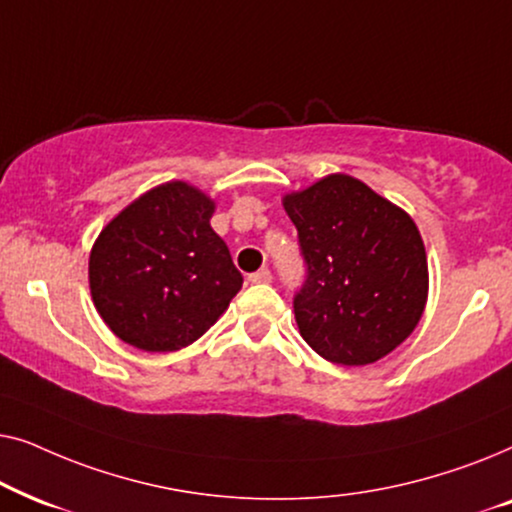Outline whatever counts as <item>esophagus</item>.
<instances>
[{
  "label": "esophagus",
  "mask_w": 512,
  "mask_h": 512,
  "mask_svg": "<svg viewBox=\"0 0 512 512\" xmlns=\"http://www.w3.org/2000/svg\"><path fill=\"white\" fill-rule=\"evenodd\" d=\"M249 282L251 284H270L272 282V272L268 268H261L258 272H251Z\"/></svg>",
  "instance_id": "esophagus-1"
}]
</instances>
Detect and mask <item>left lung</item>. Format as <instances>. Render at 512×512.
I'll return each instance as SVG.
<instances>
[{
	"label": "left lung",
	"mask_w": 512,
	"mask_h": 512,
	"mask_svg": "<svg viewBox=\"0 0 512 512\" xmlns=\"http://www.w3.org/2000/svg\"><path fill=\"white\" fill-rule=\"evenodd\" d=\"M284 209L305 261L293 312L307 345L340 366L394 352L415 331L429 293L415 221L347 174L286 195Z\"/></svg>",
	"instance_id": "left-lung-1"
}]
</instances>
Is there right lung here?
<instances>
[{"label":"right lung","mask_w":512,"mask_h":512,"mask_svg":"<svg viewBox=\"0 0 512 512\" xmlns=\"http://www.w3.org/2000/svg\"><path fill=\"white\" fill-rule=\"evenodd\" d=\"M214 202L170 181L123 209L90 251V293L111 331L144 352L191 345L242 289Z\"/></svg>","instance_id":"add662e5"}]
</instances>
